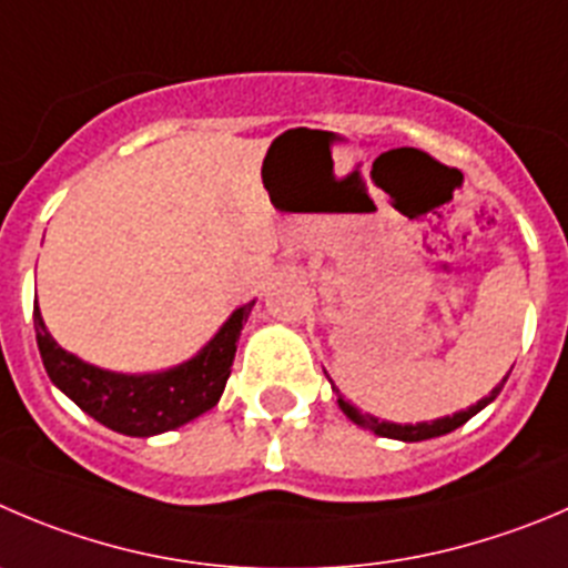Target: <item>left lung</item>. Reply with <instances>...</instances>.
<instances>
[{
	"label": "left lung",
	"mask_w": 568,
	"mask_h": 568,
	"mask_svg": "<svg viewBox=\"0 0 568 568\" xmlns=\"http://www.w3.org/2000/svg\"><path fill=\"white\" fill-rule=\"evenodd\" d=\"M507 376H510V374H507ZM507 376L499 382V385L494 387V390L488 393V396L479 398V402L471 404L468 409H460V413H452V415H443V418H435V420H420V424H393V420H379L376 415L362 413V409H356L354 404L345 402V398L339 396V390L334 385H332V390L337 393L339 409H343V413L348 415V418L354 420L356 426H362V429H371L374 435H379V437H393V440H404V443H418V440H429V437L449 435V432H455L457 426L466 424L468 418H474L479 409H485L490 402H494L496 396H499V390H501V385L507 382ZM328 382H332V379H328Z\"/></svg>",
	"instance_id": "left-lung-1"
}]
</instances>
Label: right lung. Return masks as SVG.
Wrapping results in <instances>:
<instances>
[{
  "mask_svg": "<svg viewBox=\"0 0 568 568\" xmlns=\"http://www.w3.org/2000/svg\"><path fill=\"white\" fill-rule=\"evenodd\" d=\"M253 304L256 301L231 312L229 321L197 354L155 374H116L69 354L44 326L38 301L32 306V323L47 376L58 390L119 435L153 437L189 424L220 402L234 365L236 339Z\"/></svg>",
  "mask_w": 568,
  "mask_h": 568,
  "instance_id": "obj_1",
  "label": "right lung"
}]
</instances>
